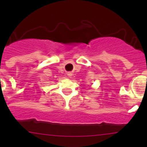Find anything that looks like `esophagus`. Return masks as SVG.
I'll return each mask as SVG.
<instances>
[{
	"mask_svg": "<svg viewBox=\"0 0 147 147\" xmlns=\"http://www.w3.org/2000/svg\"><path fill=\"white\" fill-rule=\"evenodd\" d=\"M67 75L69 77H71L72 75V72H68V74H67Z\"/></svg>",
	"mask_w": 147,
	"mask_h": 147,
	"instance_id": "obj_1",
	"label": "esophagus"
}]
</instances>
